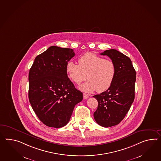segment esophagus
<instances>
[{
    "label": "esophagus",
    "mask_w": 161,
    "mask_h": 161,
    "mask_svg": "<svg viewBox=\"0 0 161 161\" xmlns=\"http://www.w3.org/2000/svg\"><path fill=\"white\" fill-rule=\"evenodd\" d=\"M83 97L84 99H87L89 97V95L86 93H83Z\"/></svg>",
    "instance_id": "obj_1"
}]
</instances>
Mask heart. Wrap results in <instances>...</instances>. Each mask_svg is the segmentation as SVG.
<instances>
[{
	"label": "heart",
	"instance_id": "1",
	"mask_svg": "<svg viewBox=\"0 0 161 161\" xmlns=\"http://www.w3.org/2000/svg\"><path fill=\"white\" fill-rule=\"evenodd\" d=\"M78 62L79 64L69 61L66 70L69 78L75 84L87 79L80 89L88 93L96 90L102 93L110 88L116 75V66L113 61L87 53L79 58Z\"/></svg>",
	"mask_w": 161,
	"mask_h": 161
}]
</instances>
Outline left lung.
I'll use <instances>...</instances> for the list:
<instances>
[{
    "label": "left lung",
    "mask_w": 161,
    "mask_h": 161,
    "mask_svg": "<svg viewBox=\"0 0 161 161\" xmlns=\"http://www.w3.org/2000/svg\"><path fill=\"white\" fill-rule=\"evenodd\" d=\"M100 54L107 55L116 66V75L110 88L93 97L98 102L93 113L95 120L108 128L118 125L131 107L135 99L136 73L130 59L117 50H106Z\"/></svg>",
    "instance_id": "obj_1"
}]
</instances>
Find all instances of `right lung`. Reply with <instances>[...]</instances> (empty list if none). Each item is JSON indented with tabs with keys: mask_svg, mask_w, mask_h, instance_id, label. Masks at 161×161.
Instances as JSON below:
<instances>
[{
	"mask_svg": "<svg viewBox=\"0 0 161 161\" xmlns=\"http://www.w3.org/2000/svg\"><path fill=\"white\" fill-rule=\"evenodd\" d=\"M73 49L51 46L36 57L29 72V100L44 124L56 128L68 124L77 104L83 99L68 78L66 64Z\"/></svg>",
	"mask_w": 161,
	"mask_h": 161,
	"instance_id": "right-lung-1",
	"label": "right lung"
}]
</instances>
